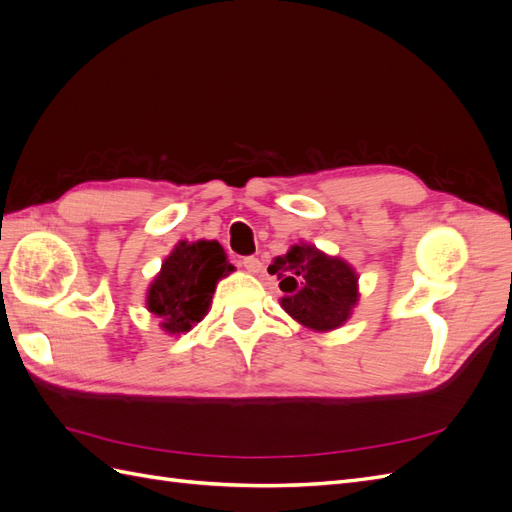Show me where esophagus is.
I'll list each match as a JSON object with an SVG mask.
<instances>
[{
  "mask_svg": "<svg viewBox=\"0 0 512 512\" xmlns=\"http://www.w3.org/2000/svg\"><path fill=\"white\" fill-rule=\"evenodd\" d=\"M241 265L245 267V271H250V273H258L262 269V262L256 256H245L241 260Z\"/></svg>",
  "mask_w": 512,
  "mask_h": 512,
  "instance_id": "obj_1",
  "label": "esophagus"
}]
</instances>
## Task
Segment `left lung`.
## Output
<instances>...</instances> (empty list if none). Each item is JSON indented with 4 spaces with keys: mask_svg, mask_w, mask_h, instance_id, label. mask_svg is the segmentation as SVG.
<instances>
[{
    "mask_svg": "<svg viewBox=\"0 0 512 512\" xmlns=\"http://www.w3.org/2000/svg\"><path fill=\"white\" fill-rule=\"evenodd\" d=\"M286 292L280 299L286 312L314 331H333L350 318L359 301V277L346 260L327 256L314 245H292L269 267Z\"/></svg>",
    "mask_w": 512,
    "mask_h": 512,
    "instance_id": "1",
    "label": "left lung"
}]
</instances>
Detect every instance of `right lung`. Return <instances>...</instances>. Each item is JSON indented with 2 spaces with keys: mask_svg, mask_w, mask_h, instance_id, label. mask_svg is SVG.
I'll use <instances>...</instances> for the list:
<instances>
[{
  "mask_svg": "<svg viewBox=\"0 0 512 512\" xmlns=\"http://www.w3.org/2000/svg\"><path fill=\"white\" fill-rule=\"evenodd\" d=\"M235 267L218 241H179L147 290V309L170 335L188 333L205 318L215 284Z\"/></svg>",
  "mask_w": 512,
  "mask_h": 512,
  "instance_id": "obj_1",
  "label": "right lung"
}]
</instances>
